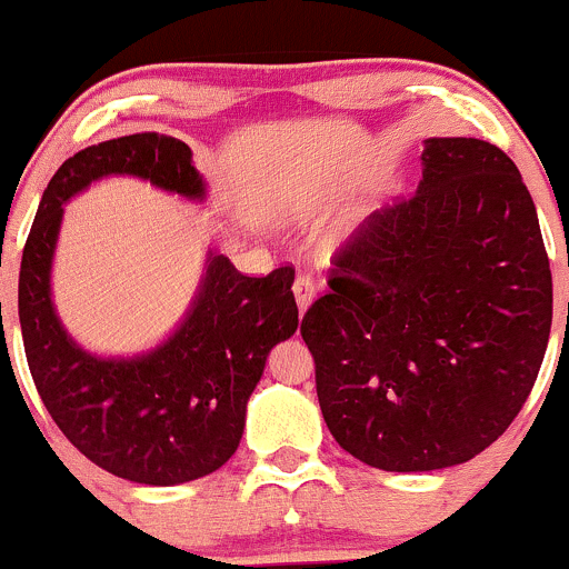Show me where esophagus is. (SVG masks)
<instances>
[{
  "mask_svg": "<svg viewBox=\"0 0 569 569\" xmlns=\"http://www.w3.org/2000/svg\"><path fill=\"white\" fill-rule=\"evenodd\" d=\"M292 292H296L298 309L307 311L311 307V301H315V296H317L315 279H311V277H298L296 284H292Z\"/></svg>",
  "mask_w": 569,
  "mask_h": 569,
  "instance_id": "obj_1",
  "label": "esophagus"
}]
</instances>
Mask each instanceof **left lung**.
Masks as SVG:
<instances>
[{"label": "left lung", "mask_w": 569, "mask_h": 569, "mask_svg": "<svg viewBox=\"0 0 569 569\" xmlns=\"http://www.w3.org/2000/svg\"><path fill=\"white\" fill-rule=\"evenodd\" d=\"M420 160L418 192L363 219L301 322L333 439L385 472L456 467L497 442L553 317L516 162L478 138H429Z\"/></svg>", "instance_id": "obj_1"}]
</instances>
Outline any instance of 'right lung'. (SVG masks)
Segmentation results:
<instances>
[{"instance_id":"obj_1","label":"right lung","mask_w":569,"mask_h":569,"mask_svg":"<svg viewBox=\"0 0 569 569\" xmlns=\"http://www.w3.org/2000/svg\"><path fill=\"white\" fill-rule=\"evenodd\" d=\"M106 176H136L206 200L192 149L170 136L113 138L64 160L23 247V350L53 423L89 461L143 486H179L217 472L236 453L268 352L298 328L296 271L282 266L268 277H243L209 249L198 292L168 339L132 358L83 350L53 307L51 268L64 203Z\"/></svg>"}]
</instances>
